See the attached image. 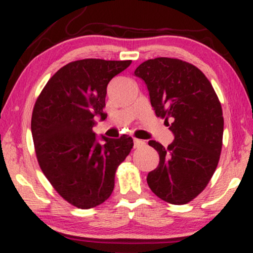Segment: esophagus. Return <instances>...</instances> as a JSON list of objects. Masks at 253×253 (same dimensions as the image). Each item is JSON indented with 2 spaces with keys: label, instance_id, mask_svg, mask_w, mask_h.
<instances>
[{
  "label": "esophagus",
  "instance_id": "obj_1",
  "mask_svg": "<svg viewBox=\"0 0 253 253\" xmlns=\"http://www.w3.org/2000/svg\"><path fill=\"white\" fill-rule=\"evenodd\" d=\"M133 143H134V149H136V147L141 146V145L144 144V141L143 140H139V139H134V140H133Z\"/></svg>",
  "mask_w": 253,
  "mask_h": 253
}]
</instances>
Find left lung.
<instances>
[{
  "instance_id": "1",
  "label": "left lung",
  "mask_w": 253,
  "mask_h": 253,
  "mask_svg": "<svg viewBox=\"0 0 253 253\" xmlns=\"http://www.w3.org/2000/svg\"><path fill=\"white\" fill-rule=\"evenodd\" d=\"M134 75L146 83L151 106L175 135L168 147L149 141L159 155L147 175L150 189L171 205H185L205 190L222 149V108L205 74L177 58L141 63Z\"/></svg>"
}]
</instances>
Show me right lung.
<instances>
[{
	"label": "right lung",
	"mask_w": 253,
	"mask_h": 253,
	"mask_svg": "<svg viewBox=\"0 0 253 253\" xmlns=\"http://www.w3.org/2000/svg\"><path fill=\"white\" fill-rule=\"evenodd\" d=\"M132 60L96 58L60 68L38 96L32 113V136L38 163L54 190L81 210L112 195L118 167L133 147L129 135L96 141L95 118H106L107 85Z\"/></svg>",
	"instance_id": "right-lung-1"
}]
</instances>
